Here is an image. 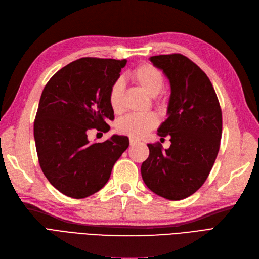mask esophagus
Listing matches in <instances>:
<instances>
[{"mask_svg":"<svg viewBox=\"0 0 259 259\" xmlns=\"http://www.w3.org/2000/svg\"><path fill=\"white\" fill-rule=\"evenodd\" d=\"M137 143H139V140L133 138V137L130 138V144H131V146H136Z\"/></svg>","mask_w":259,"mask_h":259,"instance_id":"34e87169","label":"esophagus"}]
</instances>
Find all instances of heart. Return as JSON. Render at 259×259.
Here are the masks:
<instances>
[{
	"mask_svg": "<svg viewBox=\"0 0 259 259\" xmlns=\"http://www.w3.org/2000/svg\"><path fill=\"white\" fill-rule=\"evenodd\" d=\"M132 79L143 89L151 97L157 96L161 91L164 78L161 72L150 64H142L134 69L131 73ZM122 98H123V81L121 79L116 80L110 87L108 94V102L111 109L116 113L122 111ZM162 102L161 99L156 101ZM158 124L156 115L150 112L144 115H135L131 113L118 122V131L131 137H142L143 135L153 130Z\"/></svg>",
	"mask_w": 259,
	"mask_h": 259,
	"instance_id": "heart-1",
	"label": "heart"
}]
</instances>
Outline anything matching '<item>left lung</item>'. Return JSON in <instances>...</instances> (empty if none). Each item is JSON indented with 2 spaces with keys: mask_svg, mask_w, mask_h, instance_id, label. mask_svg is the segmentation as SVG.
<instances>
[{
  "mask_svg": "<svg viewBox=\"0 0 259 259\" xmlns=\"http://www.w3.org/2000/svg\"><path fill=\"white\" fill-rule=\"evenodd\" d=\"M168 77L171 86L168 118L158 136H170L162 149L149 143L150 155L141 164L148 188L164 199L188 198L208 178L220 149L222 112L215 91L202 69L182 54L150 57Z\"/></svg>",
  "mask_w": 259,
  "mask_h": 259,
  "instance_id": "1",
  "label": "left lung"
}]
</instances>
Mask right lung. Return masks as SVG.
<instances>
[{
	"label": "right lung",
	"instance_id": "right-lung-1",
	"mask_svg": "<svg viewBox=\"0 0 259 259\" xmlns=\"http://www.w3.org/2000/svg\"><path fill=\"white\" fill-rule=\"evenodd\" d=\"M126 61L79 58L57 71L41 94L34 122L39 164L48 181L70 198L84 199L104 187L128 148L126 136L98 143L87 136L91 128L109 131L107 122L115 116L108 94Z\"/></svg>",
	"mask_w": 259,
	"mask_h": 259
}]
</instances>
